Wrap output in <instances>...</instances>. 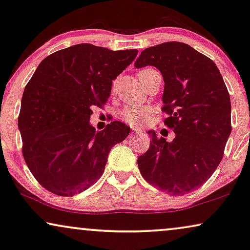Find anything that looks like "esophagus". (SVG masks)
<instances>
[{
    "label": "esophagus",
    "instance_id": "34e87169",
    "mask_svg": "<svg viewBox=\"0 0 250 250\" xmlns=\"http://www.w3.org/2000/svg\"><path fill=\"white\" fill-rule=\"evenodd\" d=\"M132 134H136V135H140V134H142V131L141 130H137V129H135V128H132Z\"/></svg>",
    "mask_w": 250,
    "mask_h": 250
}]
</instances>
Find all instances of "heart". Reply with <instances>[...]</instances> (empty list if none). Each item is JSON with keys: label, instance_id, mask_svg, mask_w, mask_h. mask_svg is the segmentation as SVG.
Wrapping results in <instances>:
<instances>
[{"label": "heart", "instance_id": "b5f03b06", "mask_svg": "<svg viewBox=\"0 0 250 250\" xmlns=\"http://www.w3.org/2000/svg\"><path fill=\"white\" fill-rule=\"evenodd\" d=\"M147 70V69H144ZM143 71V70H142ZM151 109L146 106H129L120 113V118L132 127H142L148 121Z\"/></svg>", "mask_w": 250, "mask_h": 250}]
</instances>
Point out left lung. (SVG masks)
<instances>
[{"label": "left lung", "mask_w": 250, "mask_h": 250, "mask_svg": "<svg viewBox=\"0 0 250 250\" xmlns=\"http://www.w3.org/2000/svg\"><path fill=\"white\" fill-rule=\"evenodd\" d=\"M153 65L165 87V125L175 132L172 142L147 131L150 147L138 157L146 181L166 194H188L207 182L222 162L230 125V100L212 60L187 43L170 41L141 53L135 67Z\"/></svg>", "instance_id": "8db88e82"}]
</instances>
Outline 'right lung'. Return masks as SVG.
<instances>
[{
	"label": "right lung",
	"instance_id": "obj_1",
	"mask_svg": "<svg viewBox=\"0 0 250 250\" xmlns=\"http://www.w3.org/2000/svg\"><path fill=\"white\" fill-rule=\"evenodd\" d=\"M137 53L78 43L38 65L25 86L18 128L25 163L48 191L72 196L86 190L103 175L110 148L129 135L130 128L120 121L96 131L90 116Z\"/></svg>",
	"mask_w": 250,
	"mask_h": 250
}]
</instances>
